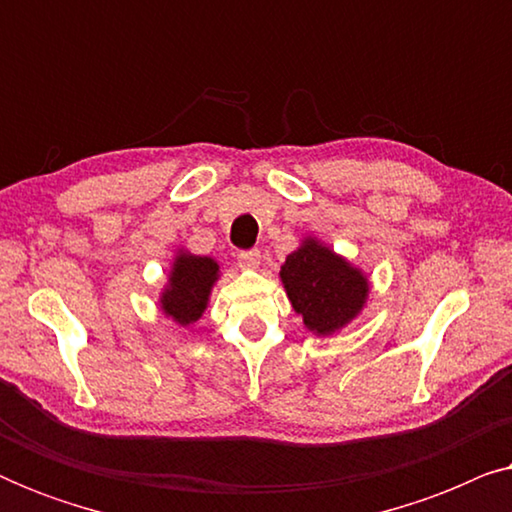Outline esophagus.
Returning a JSON list of instances; mask_svg holds the SVG:
<instances>
[{
    "mask_svg": "<svg viewBox=\"0 0 512 512\" xmlns=\"http://www.w3.org/2000/svg\"><path fill=\"white\" fill-rule=\"evenodd\" d=\"M237 261H240L242 268L254 270V268H258V263H261V251H258V249L237 251Z\"/></svg>",
    "mask_w": 512,
    "mask_h": 512,
    "instance_id": "1",
    "label": "esophagus"
}]
</instances>
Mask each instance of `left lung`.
Masks as SVG:
<instances>
[{"label":"left lung","mask_w":512,"mask_h":512,"mask_svg":"<svg viewBox=\"0 0 512 512\" xmlns=\"http://www.w3.org/2000/svg\"><path fill=\"white\" fill-rule=\"evenodd\" d=\"M279 275L293 310L303 314L305 326L319 335L338 331L354 319L368 293V282L359 270L314 240L286 256Z\"/></svg>","instance_id":"8db88e82"}]
</instances>
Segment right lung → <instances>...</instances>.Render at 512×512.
<instances>
[{
    "label": "right lung",
    "mask_w": 512,
    "mask_h": 512,
    "mask_svg": "<svg viewBox=\"0 0 512 512\" xmlns=\"http://www.w3.org/2000/svg\"><path fill=\"white\" fill-rule=\"evenodd\" d=\"M216 265L207 256H186L181 254L174 261L170 289L163 293V310L181 326L200 319L207 305L209 289L216 279Z\"/></svg>",
    "instance_id": "1"
}]
</instances>
